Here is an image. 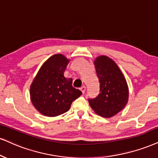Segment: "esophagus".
Here are the masks:
<instances>
[{
  "label": "esophagus",
  "mask_w": 158,
  "mask_h": 158,
  "mask_svg": "<svg viewBox=\"0 0 158 158\" xmlns=\"http://www.w3.org/2000/svg\"><path fill=\"white\" fill-rule=\"evenodd\" d=\"M80 89H81V91H82V93H83V94H84V93H85V86H84V85H83V86L81 87V88Z\"/></svg>",
  "instance_id": "34e87169"
}]
</instances>
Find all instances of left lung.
<instances>
[{
	"mask_svg": "<svg viewBox=\"0 0 158 158\" xmlns=\"http://www.w3.org/2000/svg\"><path fill=\"white\" fill-rule=\"evenodd\" d=\"M94 64L100 82V94L96 98L89 99V105L99 116L113 117L127 104V83L116 62L108 56H98Z\"/></svg>",
	"mask_w": 158,
	"mask_h": 158,
	"instance_id": "1",
	"label": "left lung"
}]
</instances>
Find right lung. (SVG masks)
<instances>
[{"mask_svg":"<svg viewBox=\"0 0 158 158\" xmlns=\"http://www.w3.org/2000/svg\"><path fill=\"white\" fill-rule=\"evenodd\" d=\"M69 61L63 54H55L44 61L33 80L31 101L44 116L54 117L66 113L72 102L82 94L73 86V79L64 75Z\"/></svg>","mask_w":158,"mask_h":158,"instance_id":"right-lung-1","label":"right lung"}]
</instances>
